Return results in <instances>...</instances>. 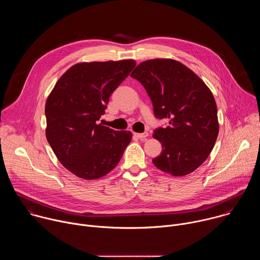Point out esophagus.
<instances>
[{
	"instance_id": "1",
	"label": "esophagus",
	"mask_w": 260,
	"mask_h": 260,
	"mask_svg": "<svg viewBox=\"0 0 260 260\" xmlns=\"http://www.w3.org/2000/svg\"><path fill=\"white\" fill-rule=\"evenodd\" d=\"M134 136H135V137H137L138 139L144 140V139H146V138L148 137V133H147V132H144V133H142V134H137V133H135V134H134Z\"/></svg>"
}]
</instances>
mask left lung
<instances>
[{"mask_svg": "<svg viewBox=\"0 0 260 260\" xmlns=\"http://www.w3.org/2000/svg\"><path fill=\"white\" fill-rule=\"evenodd\" d=\"M131 77L146 89L154 116L168 120L166 127L154 129L162 151L152 162L173 176L192 173L210 155L219 132L211 90L190 69L174 59L143 61Z\"/></svg>", "mask_w": 260, "mask_h": 260, "instance_id": "obj_1", "label": "left lung"}]
</instances>
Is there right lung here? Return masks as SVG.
Returning <instances> with one entry per match:
<instances>
[{"label": "right lung", "instance_id": "add662e5", "mask_svg": "<svg viewBox=\"0 0 260 260\" xmlns=\"http://www.w3.org/2000/svg\"><path fill=\"white\" fill-rule=\"evenodd\" d=\"M132 59L81 62L58 79L46 106V138L62 166L92 180L112 171L132 140V133L98 123L109 99L129 75Z\"/></svg>", "mask_w": 260, "mask_h": 260}]
</instances>
